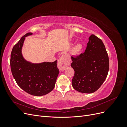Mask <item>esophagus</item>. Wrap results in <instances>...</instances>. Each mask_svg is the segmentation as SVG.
Returning a JSON list of instances; mask_svg holds the SVG:
<instances>
[{
    "label": "esophagus",
    "instance_id": "1",
    "mask_svg": "<svg viewBox=\"0 0 127 127\" xmlns=\"http://www.w3.org/2000/svg\"><path fill=\"white\" fill-rule=\"evenodd\" d=\"M69 64L70 61L66 58L64 56H61L58 61V68L61 71L64 70L65 68Z\"/></svg>",
    "mask_w": 127,
    "mask_h": 127
}]
</instances>
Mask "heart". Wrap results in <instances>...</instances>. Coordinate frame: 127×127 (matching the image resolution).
Masks as SVG:
<instances>
[{"mask_svg":"<svg viewBox=\"0 0 127 127\" xmlns=\"http://www.w3.org/2000/svg\"><path fill=\"white\" fill-rule=\"evenodd\" d=\"M81 49H82V45H81V44H77L75 46L74 48H73L72 52L75 55L78 54V53L80 51V50H81Z\"/></svg>","mask_w":127,"mask_h":127,"instance_id":"obj_1","label":"heart"}]
</instances>
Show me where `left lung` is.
I'll return each mask as SVG.
<instances>
[{"label": "left lung", "instance_id": "left-lung-1", "mask_svg": "<svg viewBox=\"0 0 127 127\" xmlns=\"http://www.w3.org/2000/svg\"><path fill=\"white\" fill-rule=\"evenodd\" d=\"M75 74L73 88L83 93L96 91L105 81L109 69V59L102 41L94 34L89 37L85 52L71 56Z\"/></svg>", "mask_w": 127, "mask_h": 127}]
</instances>
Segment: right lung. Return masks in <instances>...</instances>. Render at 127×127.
<instances>
[{
  "mask_svg": "<svg viewBox=\"0 0 127 127\" xmlns=\"http://www.w3.org/2000/svg\"><path fill=\"white\" fill-rule=\"evenodd\" d=\"M32 34L26 33L14 46L10 55V68L15 81L23 90L31 95L42 96L54 88L59 70L57 60L35 64L23 58L22 48L25 37Z\"/></svg>",
  "mask_w": 127,
  "mask_h": 127,
  "instance_id": "1",
  "label": "right lung"
}]
</instances>
